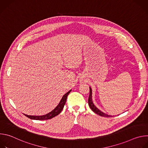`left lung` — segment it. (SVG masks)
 Wrapping results in <instances>:
<instances>
[{
    "label": "left lung",
    "instance_id": "8db88e82",
    "mask_svg": "<svg viewBox=\"0 0 148 148\" xmlns=\"http://www.w3.org/2000/svg\"><path fill=\"white\" fill-rule=\"evenodd\" d=\"M88 104L89 106L90 107V108L92 110V111L93 112H94L95 113H96L97 114L101 116H104V117H112V116L111 115H108L105 114L103 112H102L101 111H100L99 110H98L93 103L92 102V90L91 88V87H90V95H89V98H88Z\"/></svg>",
    "mask_w": 148,
    "mask_h": 148
}]
</instances>
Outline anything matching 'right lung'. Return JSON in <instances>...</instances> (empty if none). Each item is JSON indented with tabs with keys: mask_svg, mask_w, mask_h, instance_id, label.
I'll return each instance as SVG.
<instances>
[{
	"mask_svg": "<svg viewBox=\"0 0 148 148\" xmlns=\"http://www.w3.org/2000/svg\"><path fill=\"white\" fill-rule=\"evenodd\" d=\"M71 91V90H70L69 92H67L66 94H65L64 95H63V97H62L58 105L52 111H51L49 114H47L46 115H41V116L28 115L26 114H24V115L25 116H26L27 117H28L29 118H30L31 119H34V120H47V119H51V118H54V116L58 115L61 112V111L62 110L63 108H64V106L66 103L67 96Z\"/></svg>",
	"mask_w": 148,
	"mask_h": 148,
	"instance_id": "add662e5",
	"label": "right lung"
}]
</instances>
